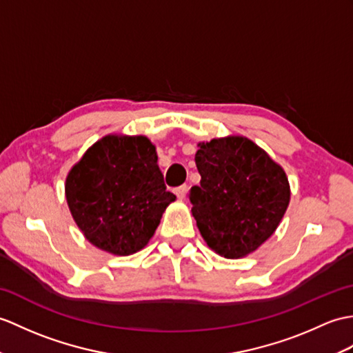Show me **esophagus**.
Listing matches in <instances>:
<instances>
[{
    "label": "esophagus",
    "instance_id": "obj_1",
    "mask_svg": "<svg viewBox=\"0 0 353 353\" xmlns=\"http://www.w3.org/2000/svg\"><path fill=\"white\" fill-rule=\"evenodd\" d=\"M186 191H188V185H182V186H177V188H176L174 194L177 195V199L182 200L183 196H185V194H186Z\"/></svg>",
    "mask_w": 353,
    "mask_h": 353
}]
</instances>
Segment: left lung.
<instances>
[{
    "label": "left lung",
    "instance_id": "obj_1",
    "mask_svg": "<svg viewBox=\"0 0 353 353\" xmlns=\"http://www.w3.org/2000/svg\"><path fill=\"white\" fill-rule=\"evenodd\" d=\"M200 186L190 190L192 215L204 241L219 256L256 251L280 224L290 190L283 168L243 137L199 144Z\"/></svg>",
    "mask_w": 353,
    "mask_h": 353
}]
</instances>
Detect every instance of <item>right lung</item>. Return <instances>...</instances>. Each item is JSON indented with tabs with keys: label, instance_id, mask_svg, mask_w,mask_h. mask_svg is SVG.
<instances>
[{
	"label": "right lung",
	"instance_id": "1",
	"mask_svg": "<svg viewBox=\"0 0 353 353\" xmlns=\"http://www.w3.org/2000/svg\"><path fill=\"white\" fill-rule=\"evenodd\" d=\"M65 199L90 242L129 256L145 247L176 195L167 191L149 139L110 135L72 168Z\"/></svg>",
	"mask_w": 353,
	"mask_h": 353
}]
</instances>
